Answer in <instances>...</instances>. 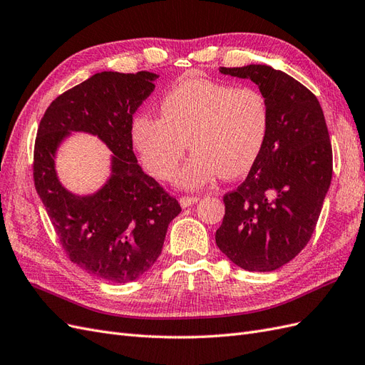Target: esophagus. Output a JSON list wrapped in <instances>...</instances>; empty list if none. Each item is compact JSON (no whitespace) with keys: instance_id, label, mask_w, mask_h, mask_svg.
I'll return each instance as SVG.
<instances>
[{"instance_id":"34e87169","label":"esophagus","mask_w":365,"mask_h":365,"mask_svg":"<svg viewBox=\"0 0 365 365\" xmlns=\"http://www.w3.org/2000/svg\"><path fill=\"white\" fill-rule=\"evenodd\" d=\"M197 201H200V197H197V196H182V197H180V204H181L182 208L190 207V205L196 204Z\"/></svg>"}]
</instances>
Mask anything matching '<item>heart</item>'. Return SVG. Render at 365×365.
<instances>
[{
	"label": "heart",
	"mask_w": 365,
	"mask_h": 365,
	"mask_svg": "<svg viewBox=\"0 0 365 365\" xmlns=\"http://www.w3.org/2000/svg\"><path fill=\"white\" fill-rule=\"evenodd\" d=\"M160 114L134 117L132 145L155 178L169 180L189 141L193 153L175 178L184 189L212 182L219 175H245L268 137L267 101L251 86L185 79L163 96Z\"/></svg>",
	"instance_id": "obj_1"
}]
</instances>
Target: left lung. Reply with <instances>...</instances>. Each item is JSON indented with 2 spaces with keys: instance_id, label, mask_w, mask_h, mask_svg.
Returning <instances> with one entry per match:
<instances>
[{
  "instance_id": "obj_1",
  "label": "left lung",
  "mask_w": 365,
  "mask_h": 365,
  "mask_svg": "<svg viewBox=\"0 0 365 365\" xmlns=\"http://www.w3.org/2000/svg\"><path fill=\"white\" fill-rule=\"evenodd\" d=\"M250 79L268 105V137L236 190L225 193L216 245L247 271H274L312 237L332 181V145L317 97L289 74L268 65L220 67Z\"/></svg>"
}]
</instances>
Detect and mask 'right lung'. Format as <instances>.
Wrapping results in <instances>:
<instances>
[{
  "mask_svg": "<svg viewBox=\"0 0 365 365\" xmlns=\"http://www.w3.org/2000/svg\"><path fill=\"white\" fill-rule=\"evenodd\" d=\"M155 73L102 71L54 98L35 141L33 178L61 245L77 267L113 283L145 274L161 254L178 201L141 170L132 149V115L155 90ZM71 131L97 135L113 152L101 191L79 197L60 184L56 150Z\"/></svg>",
  "mask_w": 365,
  "mask_h": 365,
  "instance_id": "obj_1",
  "label": "right lung"
}]
</instances>
